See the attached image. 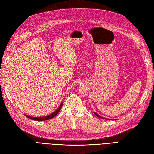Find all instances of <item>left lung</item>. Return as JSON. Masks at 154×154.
<instances>
[{
  "label": "left lung",
  "instance_id": "1",
  "mask_svg": "<svg viewBox=\"0 0 154 154\" xmlns=\"http://www.w3.org/2000/svg\"><path fill=\"white\" fill-rule=\"evenodd\" d=\"M94 113L98 117H99V118H101V119H106V120H110L109 119H107V118H106V117H101V116H100L98 114H97V113H95V112H94Z\"/></svg>",
  "mask_w": 154,
  "mask_h": 154
}]
</instances>
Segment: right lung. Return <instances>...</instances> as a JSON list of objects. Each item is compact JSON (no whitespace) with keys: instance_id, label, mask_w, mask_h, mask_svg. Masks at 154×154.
<instances>
[{"instance_id":"right-lung-1","label":"right lung","mask_w":154,"mask_h":154,"mask_svg":"<svg viewBox=\"0 0 154 154\" xmlns=\"http://www.w3.org/2000/svg\"><path fill=\"white\" fill-rule=\"evenodd\" d=\"M63 102H61V103L60 104V106L58 107V108L55 111H54L53 113H52L51 115H47V116H45V117H30V116H28V115H24L26 116V117H28V118H29V119H32V120H39V121H42V120H49V119H52L53 117H54L55 116L59 113L60 112V109H61V107H62V106H63Z\"/></svg>"}]
</instances>
